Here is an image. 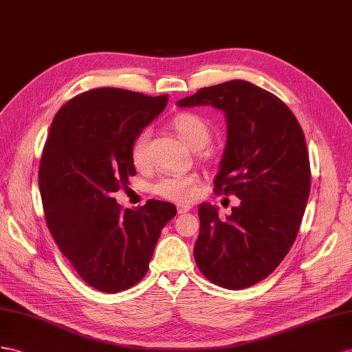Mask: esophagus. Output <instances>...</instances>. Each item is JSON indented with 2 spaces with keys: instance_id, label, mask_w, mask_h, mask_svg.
Wrapping results in <instances>:
<instances>
[{
  "instance_id": "obj_1",
  "label": "esophagus",
  "mask_w": 352,
  "mask_h": 352,
  "mask_svg": "<svg viewBox=\"0 0 352 352\" xmlns=\"http://www.w3.org/2000/svg\"><path fill=\"white\" fill-rule=\"evenodd\" d=\"M192 210V206L190 205H178V214H186V212H188Z\"/></svg>"
}]
</instances>
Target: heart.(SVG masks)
Returning <instances> with one entry per match:
<instances>
[{
  "label": "heart",
  "mask_w": 352,
  "mask_h": 352,
  "mask_svg": "<svg viewBox=\"0 0 352 352\" xmlns=\"http://www.w3.org/2000/svg\"><path fill=\"white\" fill-rule=\"evenodd\" d=\"M170 128L188 147L201 150L208 146L211 140V128L204 117L195 113H179L170 120ZM150 131L144 129L133 138L131 146V160L135 168H144L148 162ZM196 178L193 175H164L153 183L151 192L165 199L175 202H187L195 195Z\"/></svg>",
  "instance_id": "obj_1"
}]
</instances>
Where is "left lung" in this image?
I'll return each mask as SVG.
<instances>
[{
	"instance_id": "8db88e82",
	"label": "left lung",
	"mask_w": 352,
	"mask_h": 352,
	"mask_svg": "<svg viewBox=\"0 0 352 352\" xmlns=\"http://www.w3.org/2000/svg\"><path fill=\"white\" fill-rule=\"evenodd\" d=\"M177 105L224 113L228 141L214 190L241 199L226 219L199 205L196 265L229 290L254 285L283 262L300 228L311 192L303 131L281 99L245 80L204 87Z\"/></svg>"
}]
</instances>
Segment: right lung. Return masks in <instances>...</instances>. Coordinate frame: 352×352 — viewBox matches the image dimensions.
<instances>
[{"label":"right lung","mask_w":352,"mask_h":352,"mask_svg":"<svg viewBox=\"0 0 352 352\" xmlns=\"http://www.w3.org/2000/svg\"><path fill=\"white\" fill-rule=\"evenodd\" d=\"M166 104L168 95L99 87L69 99L52 122L38 173L47 228L77 274L99 292L137 284L177 214L169 202L122 210L111 197L135 175L133 138Z\"/></svg>","instance_id":"right-lung-1"}]
</instances>
